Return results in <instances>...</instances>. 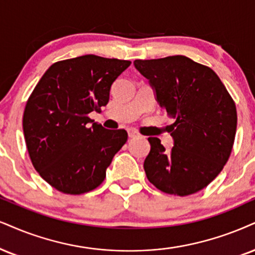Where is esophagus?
<instances>
[{"instance_id": "esophagus-1", "label": "esophagus", "mask_w": 255, "mask_h": 255, "mask_svg": "<svg viewBox=\"0 0 255 255\" xmlns=\"http://www.w3.org/2000/svg\"><path fill=\"white\" fill-rule=\"evenodd\" d=\"M137 136H138V133L136 132V131H133V130L128 131V137H130V138H134V137H137Z\"/></svg>"}]
</instances>
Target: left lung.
Instances as JSON below:
<instances>
[{"instance_id":"obj_1","label":"left lung","mask_w":255,"mask_h":255,"mask_svg":"<svg viewBox=\"0 0 255 255\" xmlns=\"http://www.w3.org/2000/svg\"><path fill=\"white\" fill-rule=\"evenodd\" d=\"M155 90L156 100L175 119L170 151L149 137L146 177L163 193L187 196L206 188L221 172L237 132L234 100L212 68L184 55L134 60Z\"/></svg>"}]
</instances>
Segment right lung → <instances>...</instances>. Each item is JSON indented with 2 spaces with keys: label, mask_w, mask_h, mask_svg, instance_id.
I'll return each instance as SVG.
<instances>
[{
  "label": "right lung",
  "mask_w": 255,
  "mask_h": 255,
  "mask_svg": "<svg viewBox=\"0 0 255 255\" xmlns=\"http://www.w3.org/2000/svg\"><path fill=\"white\" fill-rule=\"evenodd\" d=\"M130 65L93 54L58 61L31 92L22 121L27 150L35 170L56 190L96 189L127 143V131L90 126L89 113L109 103L111 85Z\"/></svg>",
  "instance_id": "right-lung-1"
}]
</instances>
